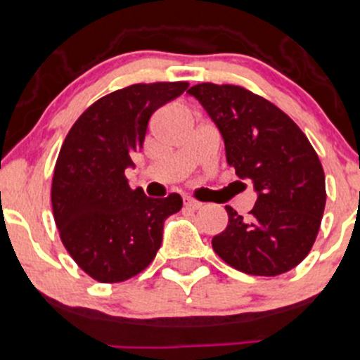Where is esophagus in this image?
Instances as JSON below:
<instances>
[{
  "mask_svg": "<svg viewBox=\"0 0 360 360\" xmlns=\"http://www.w3.org/2000/svg\"><path fill=\"white\" fill-rule=\"evenodd\" d=\"M184 207L190 210H198L200 207H202V203L196 202V200H193V198H184Z\"/></svg>",
  "mask_w": 360,
  "mask_h": 360,
  "instance_id": "1",
  "label": "esophagus"
}]
</instances>
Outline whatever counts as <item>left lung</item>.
Masks as SVG:
<instances>
[{
    "label": "left lung",
    "mask_w": 360,
    "mask_h": 360,
    "mask_svg": "<svg viewBox=\"0 0 360 360\" xmlns=\"http://www.w3.org/2000/svg\"><path fill=\"white\" fill-rule=\"evenodd\" d=\"M188 93L221 131L228 164L257 191L248 219L226 207L228 228L212 248L245 274L291 271L309 255L326 205L316 150L281 108L241 86L202 82Z\"/></svg>",
    "instance_id": "obj_1"
}]
</instances>
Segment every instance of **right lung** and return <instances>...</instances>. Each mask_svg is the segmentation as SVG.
<instances>
[{
	"label": "right lung",
	"instance_id": "1",
	"mask_svg": "<svg viewBox=\"0 0 360 360\" xmlns=\"http://www.w3.org/2000/svg\"><path fill=\"white\" fill-rule=\"evenodd\" d=\"M188 82L132 84L100 98L70 127L55 164L53 217L74 262L100 283H120L150 266L164 221L183 207L170 193L131 190L126 169L143 148L150 117Z\"/></svg>",
	"mask_w": 360,
	"mask_h": 360
}]
</instances>
